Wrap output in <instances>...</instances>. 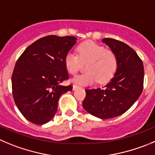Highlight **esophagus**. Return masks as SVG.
I'll return each mask as SVG.
<instances>
[{"instance_id": "34e87169", "label": "esophagus", "mask_w": 155, "mask_h": 155, "mask_svg": "<svg viewBox=\"0 0 155 155\" xmlns=\"http://www.w3.org/2000/svg\"><path fill=\"white\" fill-rule=\"evenodd\" d=\"M79 85H76V84H74V85H73V90H76V89H78V88H79Z\"/></svg>"}]
</instances>
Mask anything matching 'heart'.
Listing matches in <instances>:
<instances>
[{
	"mask_svg": "<svg viewBox=\"0 0 155 155\" xmlns=\"http://www.w3.org/2000/svg\"><path fill=\"white\" fill-rule=\"evenodd\" d=\"M65 66L70 74H75L82 63H86L85 73L75 76L72 81L79 84L88 85L99 81L105 83L115 76L118 60L113 51L92 41H87L77 47V54L69 52L64 59Z\"/></svg>",
	"mask_w": 155,
	"mask_h": 155,
	"instance_id": "b5f03b06",
	"label": "heart"
}]
</instances>
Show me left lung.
<instances>
[{"label":"left lung","instance_id":"8db88e82","mask_svg":"<svg viewBox=\"0 0 155 155\" xmlns=\"http://www.w3.org/2000/svg\"><path fill=\"white\" fill-rule=\"evenodd\" d=\"M102 42L116 55V73L103 89H86L82 106L91 115L107 119L122 115L138 100L143 90L144 72L142 60L126 43L112 38Z\"/></svg>","mask_w":155,"mask_h":155}]
</instances>
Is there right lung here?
Returning <instances> with one entry per match:
<instances>
[{
    "label": "right lung",
    "instance_id": "1",
    "mask_svg": "<svg viewBox=\"0 0 155 155\" xmlns=\"http://www.w3.org/2000/svg\"><path fill=\"white\" fill-rule=\"evenodd\" d=\"M75 37L50 35L30 45L16 62L12 93L16 105L32 123L43 125L53 118L58 101L72 85L61 86L69 79L64 59L76 44Z\"/></svg>",
    "mask_w": 155,
    "mask_h": 155
}]
</instances>
